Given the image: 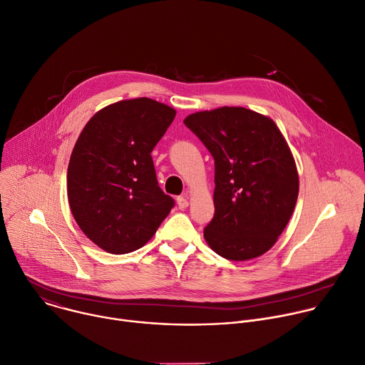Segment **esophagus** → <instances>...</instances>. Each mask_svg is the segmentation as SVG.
<instances>
[{
  "label": "esophagus",
  "instance_id": "34e87169",
  "mask_svg": "<svg viewBox=\"0 0 365 365\" xmlns=\"http://www.w3.org/2000/svg\"><path fill=\"white\" fill-rule=\"evenodd\" d=\"M177 205L180 210H184L188 207V198L187 197H178L177 198Z\"/></svg>",
  "mask_w": 365,
  "mask_h": 365
}]
</instances>
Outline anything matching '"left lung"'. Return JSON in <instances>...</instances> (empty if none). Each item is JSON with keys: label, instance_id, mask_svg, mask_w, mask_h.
I'll use <instances>...</instances> for the list:
<instances>
[{"label": "left lung", "instance_id": "8db88e82", "mask_svg": "<svg viewBox=\"0 0 365 365\" xmlns=\"http://www.w3.org/2000/svg\"><path fill=\"white\" fill-rule=\"evenodd\" d=\"M214 158V217L207 245L243 262L273 247L297 205L299 175L277 125L255 110L223 106L184 119Z\"/></svg>", "mask_w": 365, "mask_h": 365}]
</instances>
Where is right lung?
<instances>
[{"label": "right lung", "mask_w": 365, "mask_h": 365, "mask_svg": "<svg viewBox=\"0 0 365 365\" xmlns=\"http://www.w3.org/2000/svg\"><path fill=\"white\" fill-rule=\"evenodd\" d=\"M175 109L150 98L119 101L81 132L67 167V198L81 230L125 255L147 245L174 207L158 187L151 153Z\"/></svg>", "instance_id": "add662e5"}]
</instances>
